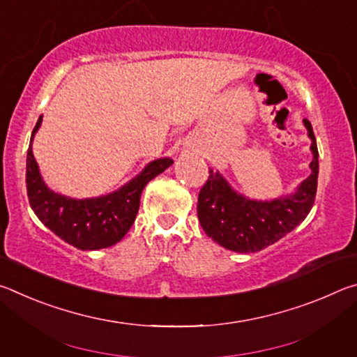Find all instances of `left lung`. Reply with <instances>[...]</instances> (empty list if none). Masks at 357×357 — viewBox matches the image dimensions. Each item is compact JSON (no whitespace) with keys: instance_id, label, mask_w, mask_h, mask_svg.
Segmentation results:
<instances>
[{"instance_id":"8db88e82","label":"left lung","mask_w":357,"mask_h":357,"mask_svg":"<svg viewBox=\"0 0 357 357\" xmlns=\"http://www.w3.org/2000/svg\"><path fill=\"white\" fill-rule=\"evenodd\" d=\"M304 124L312 138V174L293 195L273 202H252L238 195L219 172L209 170L198 193L197 214L209 238L228 250L249 253L274 244L305 219L315 203L318 148L309 119Z\"/></svg>"}]
</instances>
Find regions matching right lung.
I'll list each match as a JSON object with an SVG mask.
<instances>
[{
    "label": "right lung",
    "instance_id": "add662e5",
    "mask_svg": "<svg viewBox=\"0 0 357 357\" xmlns=\"http://www.w3.org/2000/svg\"><path fill=\"white\" fill-rule=\"evenodd\" d=\"M40 123L42 116L34 126L31 142ZM172 164V159L154 160L118 192L89 200H74L58 195L44 184L29 144L26 155L28 200L39 220L66 243L82 250L105 249L119 243L135 222L144 185Z\"/></svg>",
    "mask_w": 357,
    "mask_h": 357
}]
</instances>
